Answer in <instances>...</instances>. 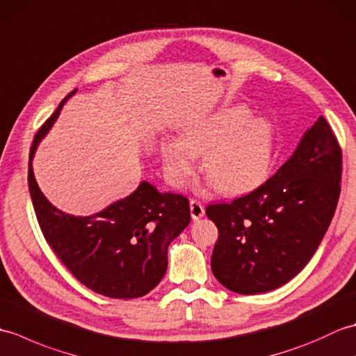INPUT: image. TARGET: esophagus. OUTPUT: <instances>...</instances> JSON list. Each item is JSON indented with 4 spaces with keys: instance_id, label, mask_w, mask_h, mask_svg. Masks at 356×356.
<instances>
[{
    "instance_id": "obj_1",
    "label": "esophagus",
    "mask_w": 356,
    "mask_h": 356,
    "mask_svg": "<svg viewBox=\"0 0 356 356\" xmlns=\"http://www.w3.org/2000/svg\"><path fill=\"white\" fill-rule=\"evenodd\" d=\"M190 209H191L193 220H199V218L205 216V208H203V205L199 200H191L190 202Z\"/></svg>"
}]
</instances>
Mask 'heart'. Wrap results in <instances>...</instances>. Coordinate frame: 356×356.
<instances>
[{"label": "heart", "instance_id": "obj_1", "mask_svg": "<svg viewBox=\"0 0 356 356\" xmlns=\"http://www.w3.org/2000/svg\"><path fill=\"white\" fill-rule=\"evenodd\" d=\"M274 145V122L236 104L186 124L180 139L162 143V161L171 184L180 186L193 174L195 156L203 154L202 170L218 193L245 194L266 180Z\"/></svg>", "mask_w": 356, "mask_h": 356}]
</instances>
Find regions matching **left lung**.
I'll return each mask as SVG.
<instances>
[{
	"label": "left lung",
	"mask_w": 356,
	"mask_h": 356,
	"mask_svg": "<svg viewBox=\"0 0 356 356\" xmlns=\"http://www.w3.org/2000/svg\"><path fill=\"white\" fill-rule=\"evenodd\" d=\"M341 148L323 116L255 191L207 208L218 229L214 277L229 291H274L303 269L326 234L341 191Z\"/></svg>",
	"instance_id": "8db88e82"
}]
</instances>
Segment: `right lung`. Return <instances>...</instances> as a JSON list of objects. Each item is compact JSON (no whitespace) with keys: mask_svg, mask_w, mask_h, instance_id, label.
<instances>
[{"mask_svg":"<svg viewBox=\"0 0 356 356\" xmlns=\"http://www.w3.org/2000/svg\"><path fill=\"white\" fill-rule=\"evenodd\" d=\"M73 90L36 133L29 157V191L45 240L64 266L96 293L143 297L168 266V246L190 225V203L180 194L159 193L142 180L125 199L92 216H73L47 200L36 184L33 157Z\"/></svg>","mask_w":356,"mask_h":356,"instance_id":"obj_1","label":"right lung"}]
</instances>
